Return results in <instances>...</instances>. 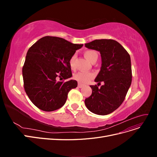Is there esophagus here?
Returning <instances> with one entry per match:
<instances>
[{"mask_svg": "<svg viewBox=\"0 0 157 157\" xmlns=\"http://www.w3.org/2000/svg\"><path fill=\"white\" fill-rule=\"evenodd\" d=\"M84 84H82L78 83V88H82V87H84Z\"/></svg>", "mask_w": 157, "mask_h": 157, "instance_id": "34e87169", "label": "esophagus"}]
</instances>
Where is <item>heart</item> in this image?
Segmentation results:
<instances>
[{
	"mask_svg": "<svg viewBox=\"0 0 157 157\" xmlns=\"http://www.w3.org/2000/svg\"><path fill=\"white\" fill-rule=\"evenodd\" d=\"M84 57L90 62H93L94 60H97L98 58V52L95 50H86L84 53ZM76 56L73 55L69 59V64L71 69L75 68V59ZM94 74L92 73H86V72H78L73 76V78L77 80L80 84H85L88 82L90 79L94 77Z\"/></svg>",
	"mask_w": 157,
	"mask_h": 157,
	"instance_id": "b5f03b06",
	"label": "heart"
}]
</instances>
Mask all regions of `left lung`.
Masks as SVG:
<instances>
[{
	"label": "left lung",
	"mask_w": 157,
	"mask_h": 157,
	"mask_svg": "<svg viewBox=\"0 0 157 157\" xmlns=\"http://www.w3.org/2000/svg\"><path fill=\"white\" fill-rule=\"evenodd\" d=\"M100 52L101 66L95 82L104 84L90 86L92 93L84 101L89 111L99 115L113 113L124 101L132 83L131 59L120 43L112 39L95 40L85 44Z\"/></svg>",
	"instance_id": "obj_1"
}]
</instances>
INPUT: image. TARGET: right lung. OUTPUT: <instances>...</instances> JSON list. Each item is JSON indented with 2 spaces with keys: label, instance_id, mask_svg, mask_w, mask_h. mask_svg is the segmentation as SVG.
<instances>
[{
  "label": "right lung",
  "instance_id": "obj_1",
  "mask_svg": "<svg viewBox=\"0 0 157 157\" xmlns=\"http://www.w3.org/2000/svg\"><path fill=\"white\" fill-rule=\"evenodd\" d=\"M83 44H73L62 38H41L27 51L22 69L24 88L34 105L44 111L57 110L66 102L69 92L77 86L69 61ZM67 79L65 82L57 79Z\"/></svg>",
  "mask_w": 157,
  "mask_h": 157
}]
</instances>
